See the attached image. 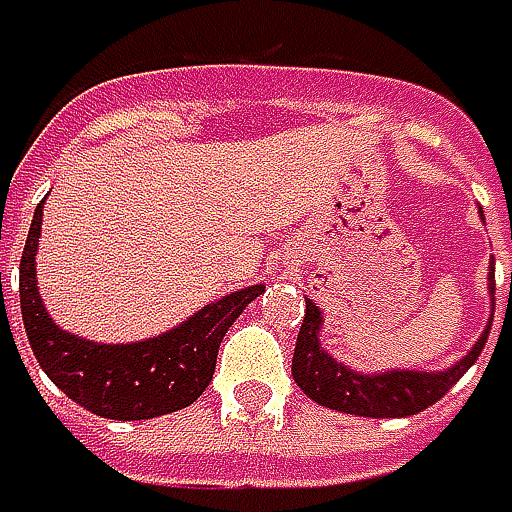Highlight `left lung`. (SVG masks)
I'll return each instance as SVG.
<instances>
[{"label":"left lung","instance_id":"obj_1","mask_svg":"<svg viewBox=\"0 0 512 512\" xmlns=\"http://www.w3.org/2000/svg\"><path fill=\"white\" fill-rule=\"evenodd\" d=\"M482 216V210H479ZM493 265L487 273V290L490 302L493 299ZM512 285V276H510ZM305 322L296 339V353H293V382L302 387L307 399H313L322 407L350 413V416H367V419H402V416H416L424 407L436 404L453 384L462 379L464 373L476 364L479 353L484 350L487 333L493 325V307L490 319L484 325L482 336L476 344L464 353L462 359L444 367V370H422V367H390V370H376L364 373L359 367H350L333 353H327L322 344V330H325V313L313 299H305Z\"/></svg>","mask_w":512,"mask_h":512}]
</instances>
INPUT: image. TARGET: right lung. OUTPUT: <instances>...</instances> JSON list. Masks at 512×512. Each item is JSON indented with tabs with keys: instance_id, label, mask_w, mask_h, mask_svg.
<instances>
[{
	"instance_id": "1",
	"label": "right lung",
	"mask_w": 512,
	"mask_h": 512,
	"mask_svg": "<svg viewBox=\"0 0 512 512\" xmlns=\"http://www.w3.org/2000/svg\"><path fill=\"white\" fill-rule=\"evenodd\" d=\"M36 207L19 265V302L39 367L68 399L102 419L139 422L193 404L213 379L219 344L265 285H247L207 302L185 322L139 342H96L53 322L39 293L36 250L42 236ZM2 290V276H0Z\"/></svg>"
}]
</instances>
